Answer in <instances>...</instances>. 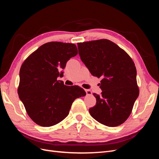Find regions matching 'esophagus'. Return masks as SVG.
<instances>
[{"label": "esophagus", "mask_w": 159, "mask_h": 159, "mask_svg": "<svg viewBox=\"0 0 159 159\" xmlns=\"http://www.w3.org/2000/svg\"><path fill=\"white\" fill-rule=\"evenodd\" d=\"M85 92H86V94H87L88 95H92V92H91V91L89 90V89H85Z\"/></svg>", "instance_id": "obj_1"}]
</instances>
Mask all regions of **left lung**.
Instances as JSON below:
<instances>
[{
	"mask_svg": "<svg viewBox=\"0 0 159 159\" xmlns=\"http://www.w3.org/2000/svg\"><path fill=\"white\" fill-rule=\"evenodd\" d=\"M79 55L91 75L102 77V95L93 93L96 104L91 116L108 127L123 123L131 113L139 89L137 70L131 57L107 39L78 43Z\"/></svg>",
	"mask_w": 159,
	"mask_h": 159,
	"instance_id": "obj_1",
	"label": "left lung"
}]
</instances>
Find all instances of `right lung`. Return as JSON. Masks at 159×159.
Masks as SVG:
<instances>
[{
    "mask_svg": "<svg viewBox=\"0 0 159 159\" xmlns=\"http://www.w3.org/2000/svg\"><path fill=\"white\" fill-rule=\"evenodd\" d=\"M78 54L74 44L48 42L28 56L20 68L19 98L32 121L50 127L69 114L74 101L86 95L78 85L67 86L57 77L71 57Z\"/></svg>",
    "mask_w": 159,
    "mask_h": 159,
    "instance_id": "right-lung-1",
    "label": "right lung"
}]
</instances>
